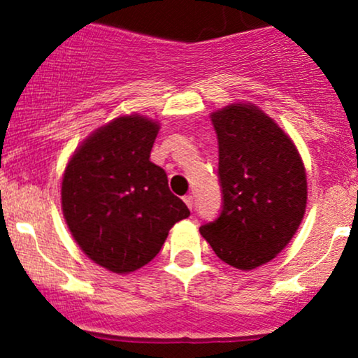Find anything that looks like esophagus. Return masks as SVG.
<instances>
[{
	"label": "esophagus",
	"mask_w": 358,
	"mask_h": 358,
	"mask_svg": "<svg viewBox=\"0 0 358 358\" xmlns=\"http://www.w3.org/2000/svg\"><path fill=\"white\" fill-rule=\"evenodd\" d=\"M183 202L187 203V207L192 210V208H193V196L192 195H185L183 196Z\"/></svg>",
	"instance_id": "1"
}]
</instances>
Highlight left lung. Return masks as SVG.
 I'll return each instance as SVG.
<instances>
[{
    "label": "left lung",
    "mask_w": 358,
    "mask_h": 358,
    "mask_svg": "<svg viewBox=\"0 0 358 358\" xmlns=\"http://www.w3.org/2000/svg\"><path fill=\"white\" fill-rule=\"evenodd\" d=\"M219 139L222 212L200 227L232 268L266 264L286 248L306 210V171L285 131L254 104L212 113Z\"/></svg>",
    "instance_id": "1"
}]
</instances>
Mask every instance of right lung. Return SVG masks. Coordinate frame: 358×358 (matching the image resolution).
Returning a JSON list of instances; mask_svg holds the SVG:
<instances>
[{
    "label": "right lung",
    "mask_w": 358,
    "mask_h": 358,
    "mask_svg": "<svg viewBox=\"0 0 358 358\" xmlns=\"http://www.w3.org/2000/svg\"><path fill=\"white\" fill-rule=\"evenodd\" d=\"M159 131L138 114L116 117L73 151L62 180V212L79 248L96 264L133 273L153 259L190 210L150 162Z\"/></svg>",
    "instance_id": "1"
}]
</instances>
